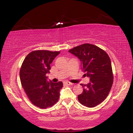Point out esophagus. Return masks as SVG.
<instances>
[{"label": "esophagus", "mask_w": 133, "mask_h": 133, "mask_svg": "<svg viewBox=\"0 0 133 133\" xmlns=\"http://www.w3.org/2000/svg\"><path fill=\"white\" fill-rule=\"evenodd\" d=\"M64 84H66V85H73V83H70V82H65Z\"/></svg>", "instance_id": "esophagus-1"}]
</instances>
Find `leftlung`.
I'll return each mask as SVG.
<instances>
[{
    "instance_id": "left-lung-1",
    "label": "left lung",
    "mask_w": 133,
    "mask_h": 133,
    "mask_svg": "<svg viewBox=\"0 0 133 133\" xmlns=\"http://www.w3.org/2000/svg\"><path fill=\"white\" fill-rule=\"evenodd\" d=\"M69 52L81 60L85 75L90 78V83L81 84L84 90L78 100L87 107H95L107 98L113 85L110 57L104 50L90 43L77 46Z\"/></svg>"
}]
</instances>
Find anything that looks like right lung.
Masks as SVG:
<instances>
[{
    "label": "right lung",
    "mask_w": 133,
    "mask_h": 133,
    "mask_svg": "<svg viewBox=\"0 0 133 133\" xmlns=\"http://www.w3.org/2000/svg\"><path fill=\"white\" fill-rule=\"evenodd\" d=\"M60 51L34 50L24 60L20 70L21 85L31 103L41 109H46L58 101L63 83L47 81L50 64Z\"/></svg>",
    "instance_id": "obj_1"
}]
</instances>
